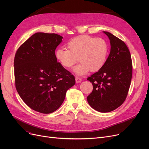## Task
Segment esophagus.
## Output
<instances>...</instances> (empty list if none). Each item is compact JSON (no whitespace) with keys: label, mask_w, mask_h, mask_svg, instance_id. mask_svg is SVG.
Here are the masks:
<instances>
[{"label":"esophagus","mask_w":149,"mask_h":149,"mask_svg":"<svg viewBox=\"0 0 149 149\" xmlns=\"http://www.w3.org/2000/svg\"><path fill=\"white\" fill-rule=\"evenodd\" d=\"M81 79L79 77H75V81L77 83H80L81 81Z\"/></svg>","instance_id":"esophagus-1"}]
</instances>
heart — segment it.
I'll return each instance as SVG.
<instances>
[{"label":"heart","mask_w":149,"mask_h":149,"mask_svg":"<svg viewBox=\"0 0 149 149\" xmlns=\"http://www.w3.org/2000/svg\"><path fill=\"white\" fill-rule=\"evenodd\" d=\"M68 50L58 48L55 56L60 64L66 68L72 67L78 61L80 63L74 68V72L81 75L89 70L98 71L107 60L109 45L102 38H96L88 35L77 36L67 43Z\"/></svg>","instance_id":"obj_1"}]
</instances>
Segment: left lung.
I'll return each instance as SVG.
<instances>
[{"mask_svg":"<svg viewBox=\"0 0 149 149\" xmlns=\"http://www.w3.org/2000/svg\"><path fill=\"white\" fill-rule=\"evenodd\" d=\"M111 43V52L104 66L88 78L93 85L88 96L89 104L100 112H109L126 100L132 76L130 51L125 43L112 34L103 31Z\"/></svg>","mask_w":149,"mask_h":149,"instance_id":"obj_1","label":"left lung"}]
</instances>
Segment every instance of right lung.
<instances>
[{"label": "right lung", "instance_id": "add662e5", "mask_svg": "<svg viewBox=\"0 0 149 149\" xmlns=\"http://www.w3.org/2000/svg\"><path fill=\"white\" fill-rule=\"evenodd\" d=\"M63 37L37 33L17 49L14 61L15 85L25 104L42 113H51L61 106L66 91L75 84V77L62 66L55 51Z\"/></svg>", "mask_w": 149, "mask_h": 149}]
</instances>
